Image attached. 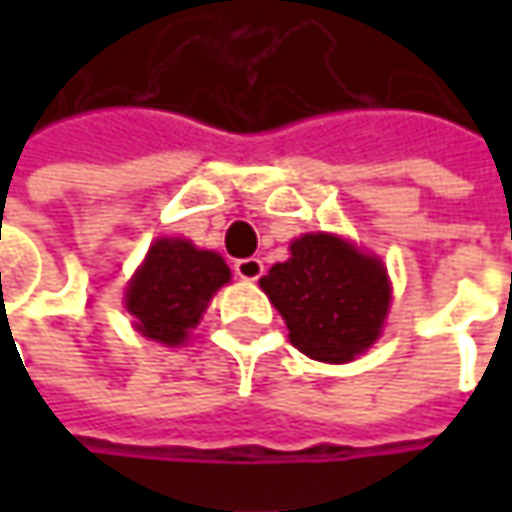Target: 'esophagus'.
Here are the masks:
<instances>
[{
  "label": "esophagus",
  "mask_w": 512,
  "mask_h": 512,
  "mask_svg": "<svg viewBox=\"0 0 512 512\" xmlns=\"http://www.w3.org/2000/svg\"><path fill=\"white\" fill-rule=\"evenodd\" d=\"M233 273H236L239 279H245V282H256V279L265 273V265H262V259L247 256V259H236V262H233Z\"/></svg>",
  "instance_id": "1"
}]
</instances>
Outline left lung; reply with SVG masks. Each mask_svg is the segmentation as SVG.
I'll return each mask as SVG.
<instances>
[{"label": "left lung", "mask_w": 512, "mask_h": 512, "mask_svg": "<svg viewBox=\"0 0 512 512\" xmlns=\"http://www.w3.org/2000/svg\"><path fill=\"white\" fill-rule=\"evenodd\" d=\"M262 290L282 313L290 342L319 362H350L379 339L390 285L379 259L327 233H307L270 267Z\"/></svg>", "instance_id": "8db88e82"}]
</instances>
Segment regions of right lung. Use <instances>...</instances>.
I'll use <instances>...</instances> for the list:
<instances>
[{"instance_id":"obj_1","label":"right lung","mask_w":512,"mask_h":512,"mask_svg":"<svg viewBox=\"0 0 512 512\" xmlns=\"http://www.w3.org/2000/svg\"><path fill=\"white\" fill-rule=\"evenodd\" d=\"M227 279L230 270L219 253L196 250L185 239H159L133 276L125 302L142 336L179 344Z\"/></svg>"}]
</instances>
